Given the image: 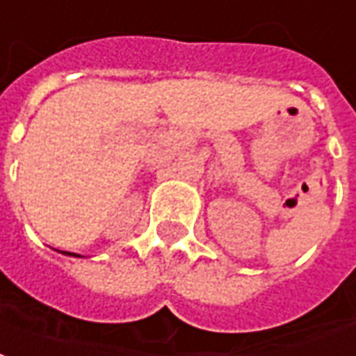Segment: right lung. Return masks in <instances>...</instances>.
I'll return each mask as SVG.
<instances>
[{"label":"right lung","instance_id":"right-lung-1","mask_svg":"<svg viewBox=\"0 0 356 356\" xmlns=\"http://www.w3.org/2000/svg\"><path fill=\"white\" fill-rule=\"evenodd\" d=\"M67 254H74V253H67ZM78 257H80V254H78Z\"/></svg>","mask_w":356,"mask_h":356}]
</instances>
